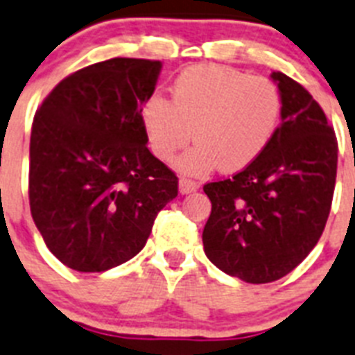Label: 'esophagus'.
<instances>
[{"instance_id":"obj_1","label":"esophagus","mask_w":355,"mask_h":355,"mask_svg":"<svg viewBox=\"0 0 355 355\" xmlns=\"http://www.w3.org/2000/svg\"><path fill=\"white\" fill-rule=\"evenodd\" d=\"M198 189V184L195 180H189V178H180L178 180V191L182 193V195H187V193H193Z\"/></svg>"}]
</instances>
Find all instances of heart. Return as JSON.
<instances>
[{"mask_svg": "<svg viewBox=\"0 0 355 355\" xmlns=\"http://www.w3.org/2000/svg\"><path fill=\"white\" fill-rule=\"evenodd\" d=\"M282 94L263 76L220 64L184 70L173 81L171 103L150 95L142 104V124L150 148L160 160L173 159L187 142L195 148L177 166L204 175L216 166L240 171L270 144L282 122Z\"/></svg>", "mask_w": 355, "mask_h": 355, "instance_id": "obj_1", "label": "heart"}]
</instances>
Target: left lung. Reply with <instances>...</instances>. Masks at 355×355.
I'll list each match as a JSON object with an SVG mask.
<instances>
[{"instance_id":"left-lung-1","label":"left lung","mask_w":355,"mask_h":355,"mask_svg":"<svg viewBox=\"0 0 355 355\" xmlns=\"http://www.w3.org/2000/svg\"><path fill=\"white\" fill-rule=\"evenodd\" d=\"M282 124L267 150L231 178L209 182L204 251L220 270L247 284L284 278L323 233L334 196L338 141L321 106L282 71Z\"/></svg>"}]
</instances>
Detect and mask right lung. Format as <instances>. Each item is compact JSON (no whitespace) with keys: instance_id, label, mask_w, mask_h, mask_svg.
<instances>
[{"instance_id":"add662e5","label":"right lung","mask_w":355,"mask_h":355,"mask_svg":"<svg viewBox=\"0 0 355 355\" xmlns=\"http://www.w3.org/2000/svg\"><path fill=\"white\" fill-rule=\"evenodd\" d=\"M160 61L113 58L64 77L35 112L28 200L59 261L103 272L132 260L178 178L148 150L142 104Z\"/></svg>"}]
</instances>
